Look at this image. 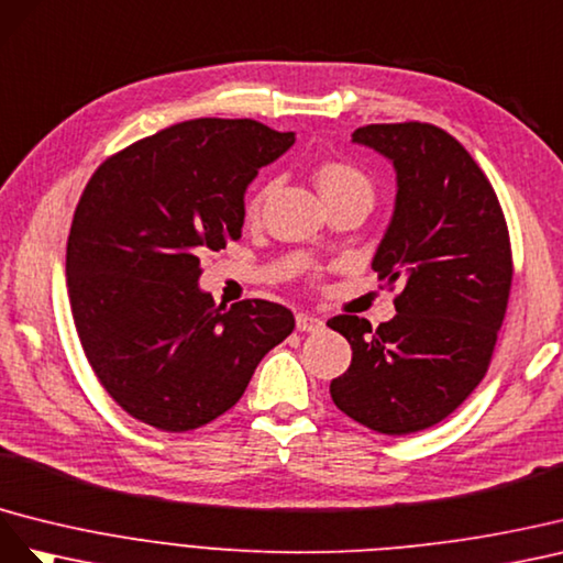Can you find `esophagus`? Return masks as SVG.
Returning <instances> with one entry per match:
<instances>
[{"label": "esophagus", "mask_w": 563, "mask_h": 563, "mask_svg": "<svg viewBox=\"0 0 563 563\" xmlns=\"http://www.w3.org/2000/svg\"><path fill=\"white\" fill-rule=\"evenodd\" d=\"M323 320H320L318 316H311V313H297V330L299 332H318L323 330Z\"/></svg>", "instance_id": "34e87169"}]
</instances>
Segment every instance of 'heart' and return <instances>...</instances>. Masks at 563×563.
<instances>
[{"label":"heart","instance_id":"obj_1","mask_svg":"<svg viewBox=\"0 0 563 563\" xmlns=\"http://www.w3.org/2000/svg\"><path fill=\"white\" fill-rule=\"evenodd\" d=\"M313 181L328 205L346 196H356V192H367V196H373V181L367 179V174L356 165L344 163V159H328V163L318 165L313 172ZM268 192H271V184L254 190V196L247 202L250 221L260 219Z\"/></svg>","mask_w":563,"mask_h":563}]
</instances>
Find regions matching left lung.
<instances>
[{
    "mask_svg": "<svg viewBox=\"0 0 563 563\" xmlns=\"http://www.w3.org/2000/svg\"><path fill=\"white\" fill-rule=\"evenodd\" d=\"M353 141L396 167L373 268L404 290L375 330L358 316L328 320L353 351L330 396L351 420L404 437L445 420L486 377L514 276L509 231L488 176L441 126L367 124Z\"/></svg>",
    "mask_w": 563,
    "mask_h": 563,
    "instance_id": "1",
    "label": "left lung"
}]
</instances>
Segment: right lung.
Segmentation results:
<instances>
[{
  "label": "right lung",
  "instance_id": "1",
  "mask_svg": "<svg viewBox=\"0 0 563 563\" xmlns=\"http://www.w3.org/2000/svg\"><path fill=\"white\" fill-rule=\"evenodd\" d=\"M292 143L256 120L202 118L91 174L68 235L70 309L93 375L134 420L172 433L217 420L295 330L280 303L223 309L198 287L200 256L243 233L247 184Z\"/></svg>",
  "mask_w": 563,
  "mask_h": 563
}]
</instances>
